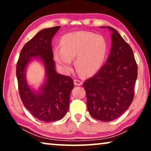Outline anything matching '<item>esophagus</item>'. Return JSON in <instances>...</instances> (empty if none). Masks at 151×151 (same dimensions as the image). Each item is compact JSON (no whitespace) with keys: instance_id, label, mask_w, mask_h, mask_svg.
Here are the masks:
<instances>
[{"instance_id":"1","label":"esophagus","mask_w":151,"mask_h":151,"mask_svg":"<svg viewBox=\"0 0 151 151\" xmlns=\"http://www.w3.org/2000/svg\"><path fill=\"white\" fill-rule=\"evenodd\" d=\"M74 84H75L76 85H82V81L78 79H74Z\"/></svg>"}]
</instances>
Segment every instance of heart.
Returning a JSON list of instances; mask_svg holds the SVG:
<instances>
[{"instance_id":"heart-1","label":"heart","mask_w":151,"mask_h":151,"mask_svg":"<svg viewBox=\"0 0 151 151\" xmlns=\"http://www.w3.org/2000/svg\"><path fill=\"white\" fill-rule=\"evenodd\" d=\"M108 45L100 35L87 32L67 34L60 39V49L54 50L55 60L64 71L71 70L72 60L75 67L84 76L96 73L104 63Z\"/></svg>"}]
</instances>
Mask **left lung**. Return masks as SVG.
<instances>
[{
  "instance_id": "obj_1",
  "label": "left lung",
  "mask_w": 151,
  "mask_h": 151,
  "mask_svg": "<svg viewBox=\"0 0 151 151\" xmlns=\"http://www.w3.org/2000/svg\"><path fill=\"white\" fill-rule=\"evenodd\" d=\"M107 27L112 32L110 54L100 71L83 84L88 112L102 122L114 120L129 109L137 77L131 47L115 29Z\"/></svg>"
}]
</instances>
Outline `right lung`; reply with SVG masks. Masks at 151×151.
Instances as JSON below:
<instances>
[{"instance_id":"right-lung-1","label":"right lung","mask_w":151,"mask_h":151,"mask_svg":"<svg viewBox=\"0 0 151 151\" xmlns=\"http://www.w3.org/2000/svg\"><path fill=\"white\" fill-rule=\"evenodd\" d=\"M60 27L57 26L39 32L22 47L16 65L18 91L24 106L33 116L46 122L58 121L65 116L69 109L70 93L74 86L70 76L57 73L55 70L51 41ZM37 56L45 64L47 73L46 82L38 94L30 89L24 76L30 58Z\"/></svg>"}]
</instances>
